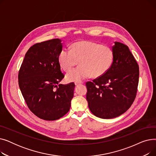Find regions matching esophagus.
Masks as SVG:
<instances>
[{"mask_svg": "<svg viewBox=\"0 0 156 156\" xmlns=\"http://www.w3.org/2000/svg\"><path fill=\"white\" fill-rule=\"evenodd\" d=\"M83 83H79V82H75V85H76V86H78V85H81V84H82Z\"/></svg>", "mask_w": 156, "mask_h": 156, "instance_id": "1", "label": "esophagus"}]
</instances>
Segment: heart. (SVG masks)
I'll return each mask as SVG.
<instances>
[{
    "instance_id": "b5f03b06",
    "label": "heart",
    "mask_w": 156,
    "mask_h": 156,
    "mask_svg": "<svg viewBox=\"0 0 156 156\" xmlns=\"http://www.w3.org/2000/svg\"><path fill=\"white\" fill-rule=\"evenodd\" d=\"M114 59L112 49L92 41H79L74 43L71 50L62 48L58 55L61 68L68 71L79 61L80 66L66 74L69 81L80 82L90 77H99L111 68Z\"/></svg>"
}]
</instances>
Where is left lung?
Returning <instances> with one entry per match:
<instances>
[{
  "mask_svg": "<svg viewBox=\"0 0 156 156\" xmlns=\"http://www.w3.org/2000/svg\"><path fill=\"white\" fill-rule=\"evenodd\" d=\"M114 59L102 76L86 83L87 101L97 117L111 119L125 112L133 104L137 92L139 67L127 45L114 42Z\"/></svg>",
  "mask_w": 156,
  "mask_h": 156,
  "instance_id": "left-lung-1",
  "label": "left lung"
}]
</instances>
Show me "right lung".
<instances>
[{
  "instance_id": "obj_1",
  "label": "right lung",
  "mask_w": 156,
  "mask_h": 156,
  "mask_svg": "<svg viewBox=\"0 0 156 156\" xmlns=\"http://www.w3.org/2000/svg\"><path fill=\"white\" fill-rule=\"evenodd\" d=\"M61 40L54 38L31 46L18 74L20 88L30 111L47 121L58 119L70 109L75 84L59 83L64 75L58 55Z\"/></svg>"
}]
</instances>
